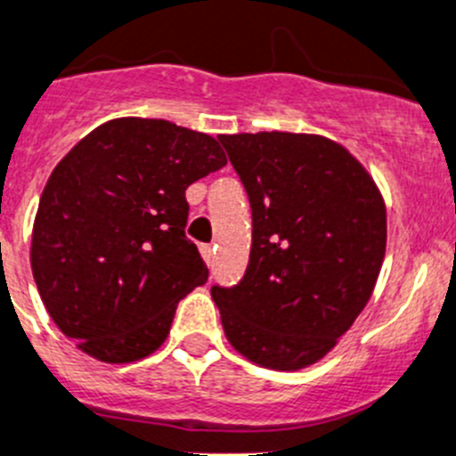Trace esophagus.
Segmentation results:
<instances>
[{"label":"esophagus","instance_id":"obj_1","mask_svg":"<svg viewBox=\"0 0 456 456\" xmlns=\"http://www.w3.org/2000/svg\"><path fill=\"white\" fill-rule=\"evenodd\" d=\"M200 254H202V258L207 263L214 261V254H216V248L214 245H200Z\"/></svg>","mask_w":456,"mask_h":456}]
</instances>
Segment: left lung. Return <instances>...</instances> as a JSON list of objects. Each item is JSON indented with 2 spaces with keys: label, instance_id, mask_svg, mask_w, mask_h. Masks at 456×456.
Segmentation results:
<instances>
[{
  "label": "left lung",
  "instance_id": "8db88e82",
  "mask_svg": "<svg viewBox=\"0 0 456 456\" xmlns=\"http://www.w3.org/2000/svg\"><path fill=\"white\" fill-rule=\"evenodd\" d=\"M252 207V249L238 286L211 288L238 353L295 371L326 355L371 299L387 248L376 182L317 134H220Z\"/></svg>",
  "mask_w": 456,
  "mask_h": 456
}]
</instances>
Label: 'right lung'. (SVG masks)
<instances>
[{
    "label": "right lung",
    "mask_w": 456,
    "mask_h": 456,
    "mask_svg": "<svg viewBox=\"0 0 456 456\" xmlns=\"http://www.w3.org/2000/svg\"><path fill=\"white\" fill-rule=\"evenodd\" d=\"M227 164L218 142L164 118H114L55 166L33 223L42 304L80 351L126 364L164 344L208 270L184 233L186 189Z\"/></svg>",
    "instance_id": "right-lung-1"
}]
</instances>
